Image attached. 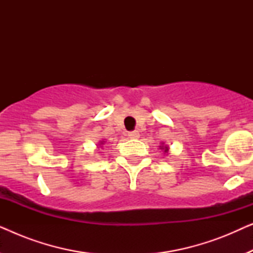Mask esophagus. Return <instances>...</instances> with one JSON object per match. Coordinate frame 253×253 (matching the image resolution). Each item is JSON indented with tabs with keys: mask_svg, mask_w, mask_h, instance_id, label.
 I'll return each instance as SVG.
<instances>
[{
	"mask_svg": "<svg viewBox=\"0 0 253 253\" xmlns=\"http://www.w3.org/2000/svg\"><path fill=\"white\" fill-rule=\"evenodd\" d=\"M127 136H129V138H132V139H137V138H139V132L138 131H130L129 133H127Z\"/></svg>",
	"mask_w": 253,
	"mask_h": 253,
	"instance_id": "obj_1",
	"label": "esophagus"
}]
</instances>
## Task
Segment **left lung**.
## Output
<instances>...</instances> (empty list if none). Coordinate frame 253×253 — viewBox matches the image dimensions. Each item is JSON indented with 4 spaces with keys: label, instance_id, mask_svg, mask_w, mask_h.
Segmentation results:
<instances>
[{
    "label": "left lung",
    "instance_id": "1",
    "mask_svg": "<svg viewBox=\"0 0 253 253\" xmlns=\"http://www.w3.org/2000/svg\"><path fill=\"white\" fill-rule=\"evenodd\" d=\"M160 148H161V150H165V153H168L169 148H168L167 145H165V146H164V145H162V146H160Z\"/></svg>",
    "mask_w": 253,
    "mask_h": 253
}]
</instances>
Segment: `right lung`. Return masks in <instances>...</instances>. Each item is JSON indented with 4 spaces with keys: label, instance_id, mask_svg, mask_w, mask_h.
Wrapping results in <instances>:
<instances>
[{
    "label": "right lung",
    "instance_id": "add662e5",
    "mask_svg": "<svg viewBox=\"0 0 253 253\" xmlns=\"http://www.w3.org/2000/svg\"><path fill=\"white\" fill-rule=\"evenodd\" d=\"M100 144H101V145H102V144H105V143H103V140H102V141H101V143H100ZM101 147H102V146H101Z\"/></svg>",
    "mask_w": 253,
    "mask_h": 253
}]
</instances>
